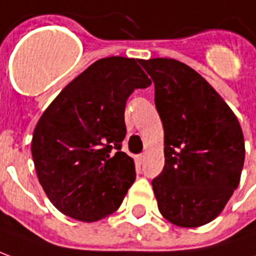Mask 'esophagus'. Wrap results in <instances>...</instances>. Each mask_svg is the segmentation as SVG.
<instances>
[{
    "label": "esophagus",
    "instance_id": "1",
    "mask_svg": "<svg viewBox=\"0 0 256 256\" xmlns=\"http://www.w3.org/2000/svg\"><path fill=\"white\" fill-rule=\"evenodd\" d=\"M144 160H145V155H144V154H142V155L137 156V162H138V164H142V163H144Z\"/></svg>",
    "mask_w": 256,
    "mask_h": 256
}]
</instances>
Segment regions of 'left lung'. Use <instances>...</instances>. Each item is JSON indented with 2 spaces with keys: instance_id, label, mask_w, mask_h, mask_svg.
Listing matches in <instances>:
<instances>
[{
  "instance_id": "1",
  "label": "left lung",
  "mask_w": 256,
  "mask_h": 256,
  "mask_svg": "<svg viewBox=\"0 0 256 256\" xmlns=\"http://www.w3.org/2000/svg\"><path fill=\"white\" fill-rule=\"evenodd\" d=\"M154 84L164 130V167L152 181L158 208L172 225L214 220L238 186L244 136L230 106L193 68L174 58L141 60Z\"/></svg>"
}]
</instances>
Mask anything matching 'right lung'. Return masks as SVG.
<instances>
[{
  "instance_id": "obj_1",
  "label": "right lung",
  "mask_w": 256,
  "mask_h": 256,
  "mask_svg": "<svg viewBox=\"0 0 256 256\" xmlns=\"http://www.w3.org/2000/svg\"><path fill=\"white\" fill-rule=\"evenodd\" d=\"M138 58H100L72 79L36 123L31 154L38 181L56 208L96 222L115 212L136 180L120 150L124 106L152 82Z\"/></svg>"
}]
</instances>
